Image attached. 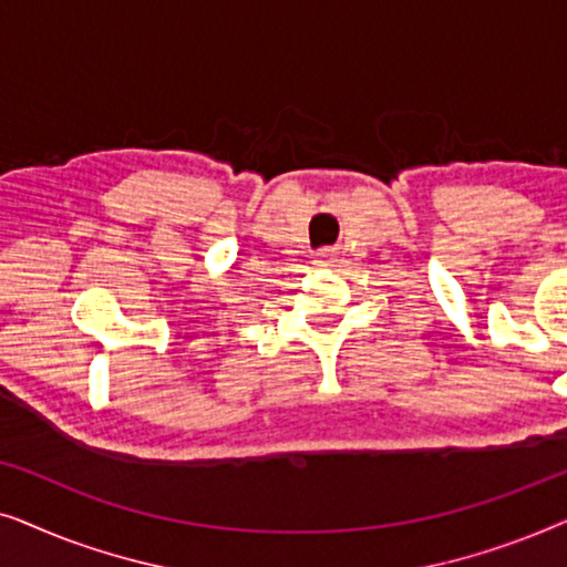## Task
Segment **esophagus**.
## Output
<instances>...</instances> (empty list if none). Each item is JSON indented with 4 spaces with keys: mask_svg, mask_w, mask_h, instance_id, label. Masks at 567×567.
<instances>
[{
    "mask_svg": "<svg viewBox=\"0 0 567 567\" xmlns=\"http://www.w3.org/2000/svg\"><path fill=\"white\" fill-rule=\"evenodd\" d=\"M317 262H322V266H328V262H332V250H320V252H317Z\"/></svg>",
    "mask_w": 567,
    "mask_h": 567,
    "instance_id": "obj_1",
    "label": "esophagus"
}]
</instances>
